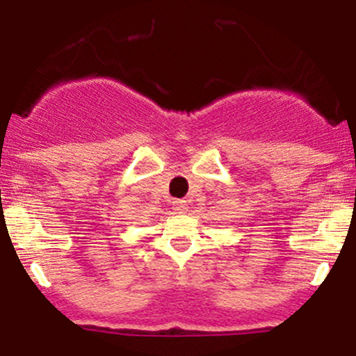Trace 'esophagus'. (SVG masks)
<instances>
[{
    "label": "esophagus",
    "mask_w": 356,
    "mask_h": 356,
    "mask_svg": "<svg viewBox=\"0 0 356 356\" xmlns=\"http://www.w3.org/2000/svg\"><path fill=\"white\" fill-rule=\"evenodd\" d=\"M175 210H177L178 213H181V211H185V210H186V203H185V202H181V200H179V202L175 203Z\"/></svg>",
    "instance_id": "34e87169"
}]
</instances>
